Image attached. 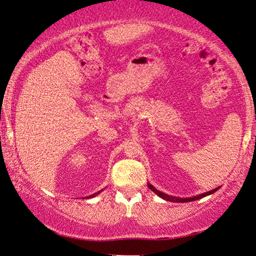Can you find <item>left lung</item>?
Instances as JSON below:
<instances>
[{
  "label": "left lung",
  "instance_id": "obj_1",
  "mask_svg": "<svg viewBox=\"0 0 256 256\" xmlns=\"http://www.w3.org/2000/svg\"><path fill=\"white\" fill-rule=\"evenodd\" d=\"M148 188L152 190V192H155V194L158 196V197H160L162 199H164V200H168V202H194V200H198V199H202L206 197V196H210L212 194H214V192L216 190H219V188H213V190L208 191V192H205V194H198V196H194V197H188V198H180V197H174V196H170V194H164V192L157 190V188H155L152 186V184L148 183Z\"/></svg>",
  "mask_w": 256,
  "mask_h": 256
}]
</instances>
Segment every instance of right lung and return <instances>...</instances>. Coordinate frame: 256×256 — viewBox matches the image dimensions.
<instances>
[{
    "label": "right lung",
    "mask_w": 256,
    "mask_h": 256,
    "mask_svg": "<svg viewBox=\"0 0 256 256\" xmlns=\"http://www.w3.org/2000/svg\"><path fill=\"white\" fill-rule=\"evenodd\" d=\"M101 191H102V190H101ZM101 191H99V192H96V194H90V197H87V198H93V197H96V196H98V194H99Z\"/></svg>",
    "instance_id": "obj_1"
}]
</instances>
